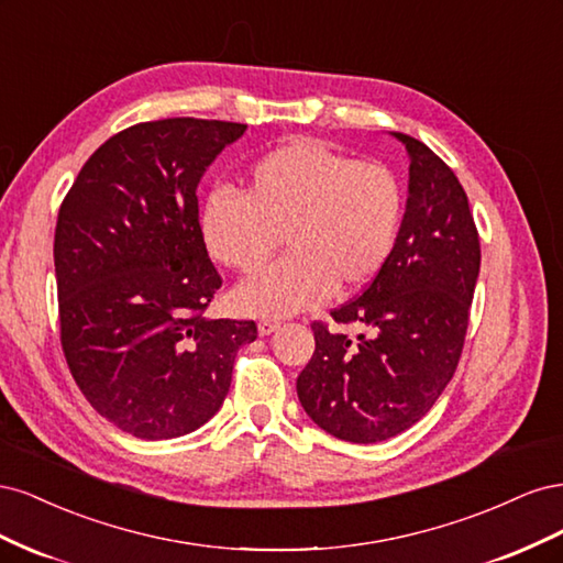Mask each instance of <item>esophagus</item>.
Here are the masks:
<instances>
[{
    "mask_svg": "<svg viewBox=\"0 0 563 563\" xmlns=\"http://www.w3.org/2000/svg\"><path fill=\"white\" fill-rule=\"evenodd\" d=\"M279 329V321L277 319H261L258 321V333L261 335H269V333H275Z\"/></svg>",
    "mask_w": 563,
    "mask_h": 563,
    "instance_id": "1",
    "label": "esophagus"
}]
</instances>
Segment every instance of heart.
<instances>
[{
	"label": "heart",
	"instance_id": "1",
	"mask_svg": "<svg viewBox=\"0 0 563 563\" xmlns=\"http://www.w3.org/2000/svg\"><path fill=\"white\" fill-rule=\"evenodd\" d=\"M404 213L401 183L380 162H356L319 141H294L255 159L244 192H211L201 236L213 258L253 275L282 244L284 261L236 288L234 308L286 317L380 275Z\"/></svg>",
	"mask_w": 563,
	"mask_h": 563
}]
</instances>
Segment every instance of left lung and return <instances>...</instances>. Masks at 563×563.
<instances>
[{
	"label": "left lung",
	"instance_id": "obj_1",
	"mask_svg": "<svg viewBox=\"0 0 563 563\" xmlns=\"http://www.w3.org/2000/svg\"><path fill=\"white\" fill-rule=\"evenodd\" d=\"M408 199L395 251L360 298L331 310L350 340L312 321L314 354L296 389L308 416L352 444L397 437L430 411L465 345L482 246L463 185L406 133Z\"/></svg>",
	"mask_w": 563,
	"mask_h": 563
}]
</instances>
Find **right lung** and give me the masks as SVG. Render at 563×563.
<instances>
[{
	"mask_svg": "<svg viewBox=\"0 0 563 563\" xmlns=\"http://www.w3.org/2000/svg\"><path fill=\"white\" fill-rule=\"evenodd\" d=\"M246 131L172 117L114 133L65 195L54 240L60 345L77 387L114 428L174 439L223 406L251 319H207L223 277L197 185Z\"/></svg>",
	"mask_w": 563,
	"mask_h": 563,
	"instance_id": "add662e5",
	"label": "right lung"
}]
</instances>
